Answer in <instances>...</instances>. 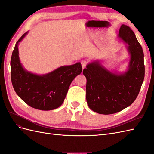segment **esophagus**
<instances>
[{
    "instance_id": "34e87169",
    "label": "esophagus",
    "mask_w": 154,
    "mask_h": 154,
    "mask_svg": "<svg viewBox=\"0 0 154 154\" xmlns=\"http://www.w3.org/2000/svg\"><path fill=\"white\" fill-rule=\"evenodd\" d=\"M87 62L85 61V60H83V61L81 62V64H82V66L83 69L85 68V67L87 66Z\"/></svg>"
}]
</instances>
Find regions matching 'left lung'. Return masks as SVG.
<instances>
[{"label": "left lung", "instance_id": "1", "mask_svg": "<svg viewBox=\"0 0 154 154\" xmlns=\"http://www.w3.org/2000/svg\"><path fill=\"white\" fill-rule=\"evenodd\" d=\"M118 38L125 42L130 56L127 71H110L97 60L88 63L83 71L87 78V105L98 114H114L129 106L136 99L144 80V54L134 32L123 24Z\"/></svg>", "mask_w": 154, "mask_h": 154}]
</instances>
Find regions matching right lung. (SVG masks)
I'll return each mask as SVG.
<instances>
[{
    "mask_svg": "<svg viewBox=\"0 0 154 154\" xmlns=\"http://www.w3.org/2000/svg\"><path fill=\"white\" fill-rule=\"evenodd\" d=\"M28 33L25 32L15 44L11 58V78L17 95L30 106L42 110L57 109L66 98L71 82L80 74V62L61 66L49 73L34 74L20 63L18 44Z\"/></svg>",
    "mask_w": 154,
    "mask_h": 154,
    "instance_id": "right-lung-1",
    "label": "right lung"
}]
</instances>
